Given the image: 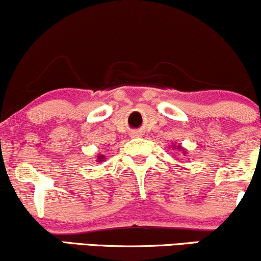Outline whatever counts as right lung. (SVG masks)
I'll use <instances>...</instances> for the list:
<instances>
[{
	"instance_id": "obj_1",
	"label": "right lung",
	"mask_w": 261,
	"mask_h": 261,
	"mask_svg": "<svg viewBox=\"0 0 261 261\" xmlns=\"http://www.w3.org/2000/svg\"><path fill=\"white\" fill-rule=\"evenodd\" d=\"M100 158H102V159H103V156H100ZM100 158H99V159H100Z\"/></svg>"
}]
</instances>
